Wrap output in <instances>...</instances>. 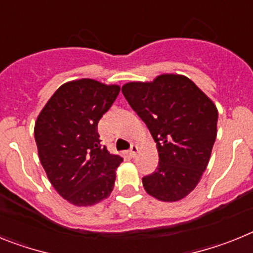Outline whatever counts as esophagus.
<instances>
[{
  "label": "esophagus",
  "mask_w": 253,
  "mask_h": 253,
  "mask_svg": "<svg viewBox=\"0 0 253 253\" xmlns=\"http://www.w3.org/2000/svg\"><path fill=\"white\" fill-rule=\"evenodd\" d=\"M138 152H139V147H138L137 144H133V146L130 147V149H129V154H130L131 157H135Z\"/></svg>",
  "instance_id": "34e87169"
}]
</instances>
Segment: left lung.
<instances>
[{
    "instance_id": "8db88e82",
    "label": "left lung",
    "mask_w": 253,
    "mask_h": 253,
    "mask_svg": "<svg viewBox=\"0 0 253 253\" xmlns=\"http://www.w3.org/2000/svg\"><path fill=\"white\" fill-rule=\"evenodd\" d=\"M122 92L157 144L160 162L143 177L144 190L161 202L184 199L209 163L216 138V106L190 78L173 73L152 82H129Z\"/></svg>"
}]
</instances>
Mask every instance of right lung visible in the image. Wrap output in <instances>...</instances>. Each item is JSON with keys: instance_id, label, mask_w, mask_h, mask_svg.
Wrapping results in <instances>:
<instances>
[{"instance_id": "add662e5", "label": "right lung", "mask_w": 253, "mask_h": 253, "mask_svg": "<svg viewBox=\"0 0 253 253\" xmlns=\"http://www.w3.org/2000/svg\"><path fill=\"white\" fill-rule=\"evenodd\" d=\"M120 92L118 84L82 78L53 93L35 122L38 154L57 193L76 207L110 196L123 162L100 144L97 124Z\"/></svg>"}]
</instances>
